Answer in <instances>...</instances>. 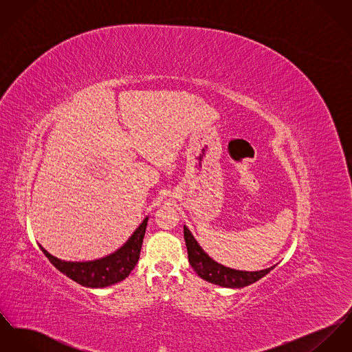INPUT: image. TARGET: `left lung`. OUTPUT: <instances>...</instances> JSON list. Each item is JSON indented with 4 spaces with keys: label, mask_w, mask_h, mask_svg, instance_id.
Listing matches in <instances>:
<instances>
[{
    "label": "left lung",
    "mask_w": 352,
    "mask_h": 352,
    "mask_svg": "<svg viewBox=\"0 0 352 352\" xmlns=\"http://www.w3.org/2000/svg\"><path fill=\"white\" fill-rule=\"evenodd\" d=\"M184 236H185L186 248H188L190 265L192 267V270L201 278L219 287H225V288L248 287L258 281L261 277L268 274L274 268L273 265L271 268L257 272L237 271V270L228 268L222 264H218L212 257H209V254L199 246V243H197V240L194 239V236L191 234V232L186 226H184Z\"/></svg>",
    "instance_id": "8db88e82"
}]
</instances>
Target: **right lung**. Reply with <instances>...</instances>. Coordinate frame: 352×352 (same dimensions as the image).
<instances>
[{"instance_id":"1","label":"right lung","mask_w":352,"mask_h":352,"mask_svg":"<svg viewBox=\"0 0 352 352\" xmlns=\"http://www.w3.org/2000/svg\"><path fill=\"white\" fill-rule=\"evenodd\" d=\"M147 221L148 217L143 219L133 236L122 248L99 260L84 263L63 261L48 253L41 245L40 249L54 264V267L71 280L87 288H104L124 280L135 268L146 233Z\"/></svg>"}]
</instances>
